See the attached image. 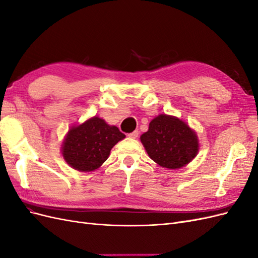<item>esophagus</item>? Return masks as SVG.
Segmentation results:
<instances>
[{
	"mask_svg": "<svg viewBox=\"0 0 258 258\" xmlns=\"http://www.w3.org/2000/svg\"><path fill=\"white\" fill-rule=\"evenodd\" d=\"M128 137L131 138V139H137V138L139 137V131L136 130V131H134V132H131V134L128 135Z\"/></svg>",
	"mask_w": 258,
	"mask_h": 258,
	"instance_id": "esophagus-1",
	"label": "esophagus"
}]
</instances>
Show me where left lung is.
<instances>
[{
  "label": "left lung",
  "mask_w": 258,
  "mask_h": 258,
  "mask_svg": "<svg viewBox=\"0 0 258 258\" xmlns=\"http://www.w3.org/2000/svg\"><path fill=\"white\" fill-rule=\"evenodd\" d=\"M140 139L151 159L167 169L185 167L199 152L196 132L175 116L155 117Z\"/></svg>",
  "instance_id": "1"
}]
</instances>
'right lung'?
Wrapping results in <instances>:
<instances>
[{"instance_id":"1","label":"right lung","mask_w":258,"mask_h":258,"mask_svg":"<svg viewBox=\"0 0 258 258\" xmlns=\"http://www.w3.org/2000/svg\"><path fill=\"white\" fill-rule=\"evenodd\" d=\"M124 138L118 128L95 116L71 127L62 143L61 153L70 167L90 172L102 166L113 146Z\"/></svg>"}]
</instances>
